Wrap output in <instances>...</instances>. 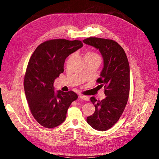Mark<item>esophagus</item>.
Listing matches in <instances>:
<instances>
[{
	"label": "esophagus",
	"mask_w": 159,
	"mask_h": 159,
	"mask_svg": "<svg viewBox=\"0 0 159 159\" xmlns=\"http://www.w3.org/2000/svg\"><path fill=\"white\" fill-rule=\"evenodd\" d=\"M79 98H80V99L84 100V101H88V100H89V98H88V97H86V96H84V95H80L79 96Z\"/></svg>",
	"instance_id": "esophagus-1"
}]
</instances>
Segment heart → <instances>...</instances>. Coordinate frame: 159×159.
I'll list each match as a JSON object with an SVG mask.
<instances>
[{
    "mask_svg": "<svg viewBox=\"0 0 159 159\" xmlns=\"http://www.w3.org/2000/svg\"><path fill=\"white\" fill-rule=\"evenodd\" d=\"M94 56H98V55L93 52H88L85 55V57H94Z\"/></svg>",
    "mask_w": 159,
    "mask_h": 159,
    "instance_id": "obj_1",
    "label": "heart"
}]
</instances>
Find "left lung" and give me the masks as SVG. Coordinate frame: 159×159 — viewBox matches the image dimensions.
Segmentation results:
<instances>
[{
    "label": "left lung",
    "instance_id": "left-lung-1",
    "mask_svg": "<svg viewBox=\"0 0 159 159\" xmlns=\"http://www.w3.org/2000/svg\"><path fill=\"white\" fill-rule=\"evenodd\" d=\"M83 42L98 49L102 56L104 68L97 82V87L104 88L106 96L101 101L94 97L90 98L95 111L86 120L95 129L106 131L117 122L128 102L130 88L128 60L123 48L113 40L89 37Z\"/></svg>",
    "mask_w": 159,
    "mask_h": 159
}]
</instances>
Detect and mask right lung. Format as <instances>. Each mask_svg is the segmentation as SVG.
Here are the masks:
<instances>
[{"label": "right lung", "mask_w": 159, "mask_h": 159, "mask_svg": "<svg viewBox=\"0 0 159 159\" xmlns=\"http://www.w3.org/2000/svg\"><path fill=\"white\" fill-rule=\"evenodd\" d=\"M82 46L79 40H49L39 45L30 58L24 80L25 94L33 117L44 128L61 124L78 98L72 91L55 93L53 83L64 72L66 58Z\"/></svg>", "instance_id": "add662e5"}]
</instances>
